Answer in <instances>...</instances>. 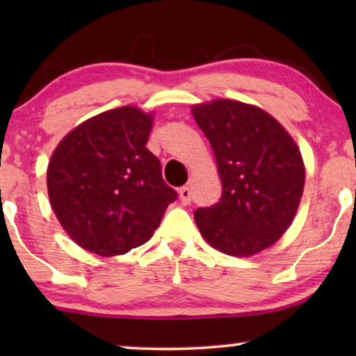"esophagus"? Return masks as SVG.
Here are the masks:
<instances>
[{
	"label": "esophagus",
	"instance_id": "34e87169",
	"mask_svg": "<svg viewBox=\"0 0 356 356\" xmlns=\"http://www.w3.org/2000/svg\"><path fill=\"white\" fill-rule=\"evenodd\" d=\"M179 201H181V204H184V206L191 204V188L183 186L179 189Z\"/></svg>",
	"mask_w": 356,
	"mask_h": 356
}]
</instances>
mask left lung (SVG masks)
<instances>
[{"mask_svg":"<svg viewBox=\"0 0 356 356\" xmlns=\"http://www.w3.org/2000/svg\"><path fill=\"white\" fill-rule=\"evenodd\" d=\"M193 115L222 179L220 201L194 212L199 232L225 254H256L284 235L300 206V150L284 126L257 106L213 100L194 105Z\"/></svg>","mask_w":356,"mask_h":356,"instance_id":"8db88e82","label":"left lung"}]
</instances>
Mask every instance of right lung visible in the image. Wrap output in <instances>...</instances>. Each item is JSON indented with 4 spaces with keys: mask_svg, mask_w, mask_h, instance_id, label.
Instances as JSON below:
<instances>
[{
    "mask_svg": "<svg viewBox=\"0 0 356 356\" xmlns=\"http://www.w3.org/2000/svg\"><path fill=\"white\" fill-rule=\"evenodd\" d=\"M152 116L134 106L84 121L58 144L47 172L48 197L72 240L100 256L144 245L178 194L145 147Z\"/></svg>",
    "mask_w": 356,
    "mask_h": 356,
    "instance_id": "1",
    "label": "right lung"
}]
</instances>
